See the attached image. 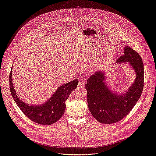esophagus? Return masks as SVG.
Segmentation results:
<instances>
[{
	"mask_svg": "<svg viewBox=\"0 0 156 156\" xmlns=\"http://www.w3.org/2000/svg\"><path fill=\"white\" fill-rule=\"evenodd\" d=\"M84 84H85L84 79H79V86L82 87V86H84Z\"/></svg>",
	"mask_w": 156,
	"mask_h": 156,
	"instance_id": "1",
	"label": "esophagus"
}]
</instances>
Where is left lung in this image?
<instances>
[{
    "mask_svg": "<svg viewBox=\"0 0 156 156\" xmlns=\"http://www.w3.org/2000/svg\"><path fill=\"white\" fill-rule=\"evenodd\" d=\"M124 55L117 63L129 62L136 72V79L126 94L121 96L112 93L105 84V74L96 72L86 83L88 107L95 119L103 124L119 122L126 116L138 101L144 89V69L140 55L126 46Z\"/></svg>",
    "mask_w": 156,
    "mask_h": 156,
    "instance_id": "1",
    "label": "left lung"
}]
</instances>
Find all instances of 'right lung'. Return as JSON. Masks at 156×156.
<instances>
[{
  "instance_id": "add662e5",
  "label": "right lung",
  "mask_w": 156,
  "mask_h": 156,
  "mask_svg": "<svg viewBox=\"0 0 156 156\" xmlns=\"http://www.w3.org/2000/svg\"><path fill=\"white\" fill-rule=\"evenodd\" d=\"M11 72L12 69L9 75L10 91L22 112L31 121L42 125H50L60 119L65 110V101L68 99L72 91L77 87V79L59 87L51 98L44 104L29 106L17 96L13 87Z\"/></svg>"
}]
</instances>
